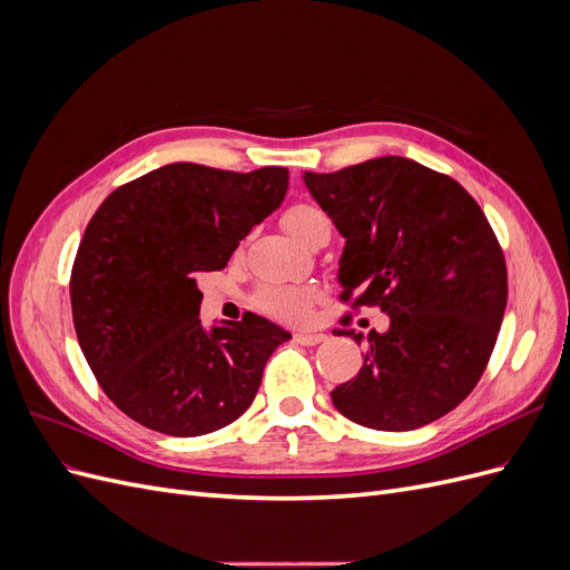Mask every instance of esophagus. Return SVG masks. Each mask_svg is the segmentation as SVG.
<instances>
[{"label": "esophagus", "mask_w": 570, "mask_h": 570, "mask_svg": "<svg viewBox=\"0 0 570 570\" xmlns=\"http://www.w3.org/2000/svg\"><path fill=\"white\" fill-rule=\"evenodd\" d=\"M325 335L323 333H314V331H297L295 333V342L297 344H306V347H314V344L323 342Z\"/></svg>", "instance_id": "1"}]
</instances>
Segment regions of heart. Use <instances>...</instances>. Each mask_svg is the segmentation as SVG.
<instances>
[{
	"label": "heart",
	"mask_w": 570,
	"mask_h": 570,
	"mask_svg": "<svg viewBox=\"0 0 570 570\" xmlns=\"http://www.w3.org/2000/svg\"><path fill=\"white\" fill-rule=\"evenodd\" d=\"M283 226L287 233L304 243L308 235H314L318 228L331 226V220L318 209V206L312 204H295L289 206L283 216ZM258 306L264 312L281 316V318H302L308 308V292L302 287H292V285H266L258 289L256 295Z\"/></svg>",
	"instance_id": "1"
}]
</instances>
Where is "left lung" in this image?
Wrapping results in <instances>:
<instances>
[{"mask_svg":"<svg viewBox=\"0 0 570 570\" xmlns=\"http://www.w3.org/2000/svg\"><path fill=\"white\" fill-rule=\"evenodd\" d=\"M304 185L344 237L342 297L377 304L385 333L331 392L335 409L373 430H413L461 404L480 381L507 308V264L465 189L413 159L377 157L312 174Z\"/></svg>","mask_w":570,"mask_h":570,"instance_id":"left-lung-1","label":"left lung"}]
</instances>
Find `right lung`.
Wrapping results in <instances>:
<instances>
[{"mask_svg":"<svg viewBox=\"0 0 570 570\" xmlns=\"http://www.w3.org/2000/svg\"><path fill=\"white\" fill-rule=\"evenodd\" d=\"M287 168L168 164L120 185L85 228L71 273L80 350L109 400L149 430L197 438L243 416L292 335L264 316L199 321L202 273L226 268L285 199Z\"/></svg>","mask_w":570,"mask_h":570,"instance_id":"obj_1","label":"right lung"}]
</instances>
